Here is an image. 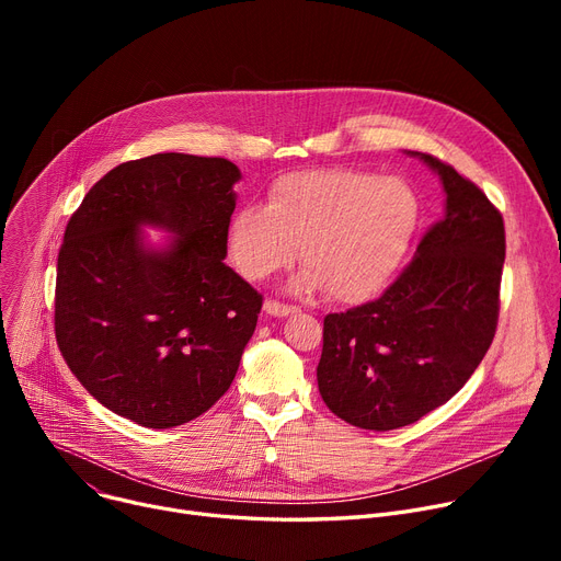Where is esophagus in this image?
I'll use <instances>...</instances> for the list:
<instances>
[{
	"label": "esophagus",
	"instance_id": "esophagus-1",
	"mask_svg": "<svg viewBox=\"0 0 561 561\" xmlns=\"http://www.w3.org/2000/svg\"><path fill=\"white\" fill-rule=\"evenodd\" d=\"M263 311H265V313H271V316H277V318H284V316L296 313V311H298V307L284 305V302H279V300H265V302H263Z\"/></svg>",
	"mask_w": 561,
	"mask_h": 561
}]
</instances>
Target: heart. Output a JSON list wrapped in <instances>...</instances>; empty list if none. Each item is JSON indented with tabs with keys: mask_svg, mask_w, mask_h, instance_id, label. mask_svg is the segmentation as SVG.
Segmentation results:
<instances>
[{
	"mask_svg": "<svg viewBox=\"0 0 561 561\" xmlns=\"http://www.w3.org/2000/svg\"><path fill=\"white\" fill-rule=\"evenodd\" d=\"M419 197L398 176L316 168L277 176L265 209L243 204L229 218L227 250L239 273L261 282L298 256V286L362 302L385 286L419 225Z\"/></svg>",
	"mask_w": 561,
	"mask_h": 561,
	"instance_id": "obj_1",
	"label": "heart"
}]
</instances>
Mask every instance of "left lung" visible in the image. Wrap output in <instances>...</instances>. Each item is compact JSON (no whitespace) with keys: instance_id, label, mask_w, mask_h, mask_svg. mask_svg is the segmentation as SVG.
Segmentation results:
<instances>
[{"instance_id":"left-lung-1","label":"left lung","mask_w":561,"mask_h":561,"mask_svg":"<svg viewBox=\"0 0 561 561\" xmlns=\"http://www.w3.org/2000/svg\"><path fill=\"white\" fill-rule=\"evenodd\" d=\"M419 157L444 182L446 214L377 300L322 322L320 396L362 430L404 427L446 404L476 373L497 328L503 216L450 163Z\"/></svg>"}]
</instances>
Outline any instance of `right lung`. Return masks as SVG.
<instances>
[{
	"label": "right lung",
	"instance_id": "right-lung-1",
	"mask_svg": "<svg viewBox=\"0 0 561 561\" xmlns=\"http://www.w3.org/2000/svg\"><path fill=\"white\" fill-rule=\"evenodd\" d=\"M239 180L220 157L152 154L106 172L72 214L56 263V343L113 414L176 427L231 387L263 305L222 261ZM140 224L178 239L145 249Z\"/></svg>",
	"mask_w": 561,
	"mask_h": 561
}]
</instances>
